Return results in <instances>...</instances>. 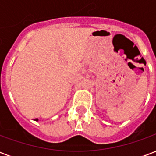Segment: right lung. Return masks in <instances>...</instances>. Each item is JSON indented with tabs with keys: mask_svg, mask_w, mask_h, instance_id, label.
Instances as JSON below:
<instances>
[{
	"mask_svg": "<svg viewBox=\"0 0 156 156\" xmlns=\"http://www.w3.org/2000/svg\"><path fill=\"white\" fill-rule=\"evenodd\" d=\"M35 120H36V121H38V119H36Z\"/></svg>",
	"mask_w": 156,
	"mask_h": 156,
	"instance_id": "add662e5",
	"label": "right lung"
}]
</instances>
